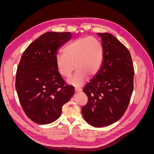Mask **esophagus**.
Returning a JSON list of instances; mask_svg holds the SVG:
<instances>
[{
    "mask_svg": "<svg viewBox=\"0 0 154 154\" xmlns=\"http://www.w3.org/2000/svg\"><path fill=\"white\" fill-rule=\"evenodd\" d=\"M82 91V88L81 87H75V91L76 92H78V91Z\"/></svg>",
    "mask_w": 154,
    "mask_h": 154,
    "instance_id": "34e87169",
    "label": "esophagus"
}]
</instances>
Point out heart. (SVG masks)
<instances>
[{
    "label": "heart",
    "instance_id": "1",
    "mask_svg": "<svg viewBox=\"0 0 154 154\" xmlns=\"http://www.w3.org/2000/svg\"><path fill=\"white\" fill-rule=\"evenodd\" d=\"M103 58V49L94 37H83L72 42L63 49V54H58L56 63L60 74L69 78L77 69L69 83L80 85L86 75L94 76L98 72Z\"/></svg>",
    "mask_w": 154,
    "mask_h": 154
}]
</instances>
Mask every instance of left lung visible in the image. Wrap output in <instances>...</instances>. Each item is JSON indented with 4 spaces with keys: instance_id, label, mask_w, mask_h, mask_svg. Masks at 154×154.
<instances>
[{
    "instance_id": "8db88e82",
    "label": "left lung",
    "mask_w": 154,
    "mask_h": 154,
    "mask_svg": "<svg viewBox=\"0 0 154 154\" xmlns=\"http://www.w3.org/2000/svg\"><path fill=\"white\" fill-rule=\"evenodd\" d=\"M102 40L103 58L98 72L83 87L88 97L82 106L83 118L91 125L102 127L123 116L134 90V69L129 51L108 32L97 33Z\"/></svg>"
}]
</instances>
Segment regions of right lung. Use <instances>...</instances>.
Returning a JSON list of instances; mask_svg holds the SVG:
<instances>
[{"label": "right lung", "instance_id": "add662e5", "mask_svg": "<svg viewBox=\"0 0 154 154\" xmlns=\"http://www.w3.org/2000/svg\"><path fill=\"white\" fill-rule=\"evenodd\" d=\"M71 36L70 32H47L22 55L15 87L22 109L36 123L49 124L59 118L63 105L74 94V87L66 83L56 63L58 49Z\"/></svg>", "mask_w": 154, "mask_h": 154}]
</instances>
